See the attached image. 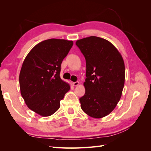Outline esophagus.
<instances>
[{
    "label": "esophagus",
    "instance_id": "obj_1",
    "mask_svg": "<svg viewBox=\"0 0 151 151\" xmlns=\"http://www.w3.org/2000/svg\"><path fill=\"white\" fill-rule=\"evenodd\" d=\"M73 85L74 86H78V85H79V82L76 81V82H73Z\"/></svg>",
    "mask_w": 151,
    "mask_h": 151
}]
</instances>
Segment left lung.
Masks as SVG:
<instances>
[{
	"instance_id": "left-lung-1",
	"label": "left lung",
	"mask_w": 151,
	"mask_h": 151,
	"mask_svg": "<svg viewBox=\"0 0 151 151\" xmlns=\"http://www.w3.org/2000/svg\"><path fill=\"white\" fill-rule=\"evenodd\" d=\"M84 56L86 92L80 98L82 110L89 116L102 118L110 114L119 101L124 84V63L110 41L90 36L76 41Z\"/></svg>"
}]
</instances>
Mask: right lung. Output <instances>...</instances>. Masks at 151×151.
Here are the masks:
<instances>
[{
    "instance_id": "add662e5",
    "label": "right lung",
    "mask_w": 151,
    "mask_h": 151,
    "mask_svg": "<svg viewBox=\"0 0 151 151\" xmlns=\"http://www.w3.org/2000/svg\"><path fill=\"white\" fill-rule=\"evenodd\" d=\"M73 41L49 39L37 44L27 54L19 75L21 94L31 110L41 116L52 115L70 86L60 76L61 64Z\"/></svg>"
}]
</instances>
